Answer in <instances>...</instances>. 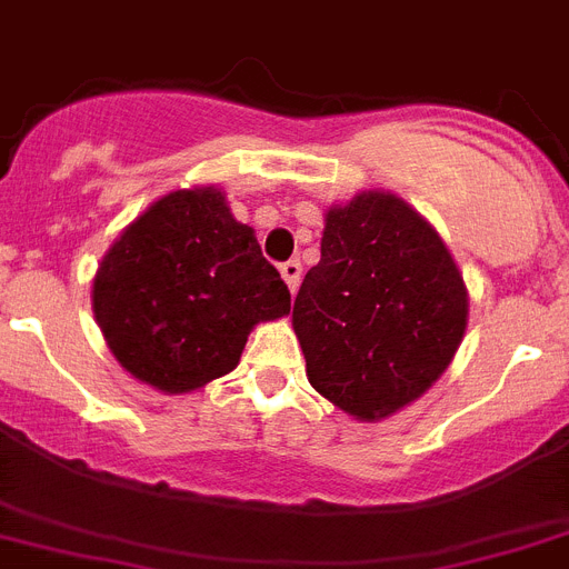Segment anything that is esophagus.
Listing matches in <instances>:
<instances>
[{
	"instance_id": "obj_1",
	"label": "esophagus",
	"mask_w": 569,
	"mask_h": 569,
	"mask_svg": "<svg viewBox=\"0 0 569 569\" xmlns=\"http://www.w3.org/2000/svg\"><path fill=\"white\" fill-rule=\"evenodd\" d=\"M280 274H283L286 286H289V291L295 295L297 289H300V278H303V266H300V260H286L283 266H280Z\"/></svg>"
}]
</instances>
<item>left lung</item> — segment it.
<instances>
[{"mask_svg":"<svg viewBox=\"0 0 569 569\" xmlns=\"http://www.w3.org/2000/svg\"><path fill=\"white\" fill-rule=\"evenodd\" d=\"M291 326L311 388L373 422L442 377L468 326V289L437 229L402 198L368 189L326 212Z\"/></svg>","mask_w":569,"mask_h":569,"instance_id":"obj_1","label":"left lung"}]
</instances>
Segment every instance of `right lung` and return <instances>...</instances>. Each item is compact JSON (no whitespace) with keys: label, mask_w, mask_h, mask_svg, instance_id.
Listing matches in <instances>:
<instances>
[{"label":"right lung","mask_w":569,"mask_h":569,"mask_svg":"<svg viewBox=\"0 0 569 569\" xmlns=\"http://www.w3.org/2000/svg\"><path fill=\"white\" fill-rule=\"evenodd\" d=\"M289 309V286L218 187L158 198L107 249L93 280L110 351L163 393H189L232 371L249 331Z\"/></svg>","instance_id":"add662e5"}]
</instances>
